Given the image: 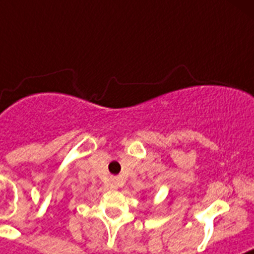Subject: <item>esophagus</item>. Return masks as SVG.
I'll return each instance as SVG.
<instances>
[{
    "instance_id": "esophagus-1",
    "label": "esophagus",
    "mask_w": 254,
    "mask_h": 254,
    "mask_svg": "<svg viewBox=\"0 0 254 254\" xmlns=\"http://www.w3.org/2000/svg\"><path fill=\"white\" fill-rule=\"evenodd\" d=\"M120 186H121V183H120V179L118 178L113 179V181L111 182V188H113V190H117V188L120 187Z\"/></svg>"
}]
</instances>
